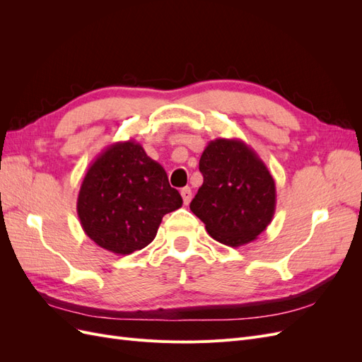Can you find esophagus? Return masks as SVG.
Returning <instances> with one entry per match:
<instances>
[{
  "label": "esophagus",
  "instance_id": "esophagus-1",
  "mask_svg": "<svg viewBox=\"0 0 362 362\" xmlns=\"http://www.w3.org/2000/svg\"><path fill=\"white\" fill-rule=\"evenodd\" d=\"M181 196H182V201L185 205H189L192 201V189L190 187H184L181 189Z\"/></svg>",
  "mask_w": 362,
  "mask_h": 362
}]
</instances>
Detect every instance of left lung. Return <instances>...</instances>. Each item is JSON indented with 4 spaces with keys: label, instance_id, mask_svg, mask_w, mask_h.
<instances>
[{
    "label": "left lung",
    "instance_id": "1",
    "mask_svg": "<svg viewBox=\"0 0 362 362\" xmlns=\"http://www.w3.org/2000/svg\"><path fill=\"white\" fill-rule=\"evenodd\" d=\"M204 182L190 210L218 243L247 245L270 225L276 208L275 180L257 152L238 139H214L199 160Z\"/></svg>",
    "mask_w": 362,
    "mask_h": 362
}]
</instances>
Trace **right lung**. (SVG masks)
I'll list each match as a JSON object with an SVG mask.
<instances>
[{
	"instance_id": "1",
	"label": "right lung",
	"mask_w": 362,
	"mask_h": 362,
	"mask_svg": "<svg viewBox=\"0 0 362 362\" xmlns=\"http://www.w3.org/2000/svg\"><path fill=\"white\" fill-rule=\"evenodd\" d=\"M182 198L160 163L136 140L108 145L87 169L76 199L83 231L116 255H129L156 238L164 214Z\"/></svg>"
}]
</instances>
